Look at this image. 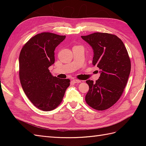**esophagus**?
Here are the masks:
<instances>
[{
  "instance_id": "esophagus-1",
  "label": "esophagus",
  "mask_w": 146,
  "mask_h": 146,
  "mask_svg": "<svg viewBox=\"0 0 146 146\" xmlns=\"http://www.w3.org/2000/svg\"><path fill=\"white\" fill-rule=\"evenodd\" d=\"M72 82L74 83H80L81 82V80H78V79H73Z\"/></svg>"
}]
</instances>
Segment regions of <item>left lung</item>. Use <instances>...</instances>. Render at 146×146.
Masks as SVG:
<instances>
[{
  "instance_id": "obj_1",
  "label": "left lung",
  "mask_w": 146,
  "mask_h": 146,
  "mask_svg": "<svg viewBox=\"0 0 146 146\" xmlns=\"http://www.w3.org/2000/svg\"><path fill=\"white\" fill-rule=\"evenodd\" d=\"M81 37L93 49L92 64L100 69L96 83L86 81L90 89L85 100L92 108L102 111L121 98L130 73V60L124 44L116 35L97 32Z\"/></svg>"
}]
</instances>
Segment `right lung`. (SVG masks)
<instances>
[{
    "label": "right lung",
    "instance_id": "right-lung-1",
    "mask_svg": "<svg viewBox=\"0 0 146 146\" xmlns=\"http://www.w3.org/2000/svg\"><path fill=\"white\" fill-rule=\"evenodd\" d=\"M66 36L44 32L36 35L21 49L19 79L26 96L42 111L54 110L61 104L70 85L69 79L54 77L48 68L55 62V49Z\"/></svg>",
    "mask_w": 146,
    "mask_h": 146
}]
</instances>
